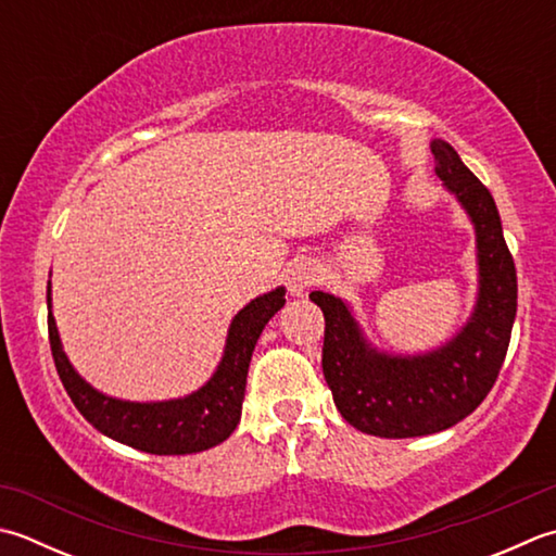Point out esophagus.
Listing matches in <instances>:
<instances>
[{"label":"esophagus","instance_id":"34e87169","mask_svg":"<svg viewBox=\"0 0 556 556\" xmlns=\"http://www.w3.org/2000/svg\"><path fill=\"white\" fill-rule=\"evenodd\" d=\"M313 285V265L308 260H296L289 269H287V287L293 293V296H303Z\"/></svg>","mask_w":556,"mask_h":556}]
</instances>
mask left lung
Returning <instances> with one entry per match:
<instances>
[{
  "label": "left lung",
  "mask_w": 556,
  "mask_h": 556,
  "mask_svg": "<svg viewBox=\"0 0 556 556\" xmlns=\"http://www.w3.org/2000/svg\"><path fill=\"white\" fill-rule=\"evenodd\" d=\"M431 151L437 176L470 214L477 233L480 293L465 328L437 352L380 354L366 344L342 299L311 293L325 315L323 374L334 405L354 429L380 439L427 437L472 415L496 383L516 320V265L492 192L448 141L433 139Z\"/></svg>",
  "instance_id": "8db88e82"
}]
</instances>
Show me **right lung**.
<instances>
[{
    "instance_id": "obj_1",
    "label": "right lung",
    "mask_w": 556,
    "mask_h": 556,
    "mask_svg": "<svg viewBox=\"0 0 556 556\" xmlns=\"http://www.w3.org/2000/svg\"><path fill=\"white\" fill-rule=\"evenodd\" d=\"M285 287L250 301L231 320L226 350L214 376L188 397L168 402H127L98 393L74 371L62 352L50 311L48 281V334L54 366L74 407L93 427L125 445L154 455H188L214 448L231 437L241 421L250 356L271 315L285 306Z\"/></svg>"
}]
</instances>
